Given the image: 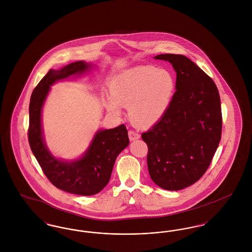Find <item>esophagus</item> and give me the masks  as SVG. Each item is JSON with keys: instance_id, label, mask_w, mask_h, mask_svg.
<instances>
[{"instance_id": "34e87169", "label": "esophagus", "mask_w": 252, "mask_h": 252, "mask_svg": "<svg viewBox=\"0 0 252 252\" xmlns=\"http://www.w3.org/2000/svg\"><path fill=\"white\" fill-rule=\"evenodd\" d=\"M128 137H129L130 141H135V140L140 139L141 135L138 132L134 131V130H129L128 131Z\"/></svg>"}]
</instances>
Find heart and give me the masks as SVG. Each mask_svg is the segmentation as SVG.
Listing matches in <instances>:
<instances>
[{
    "mask_svg": "<svg viewBox=\"0 0 252 252\" xmlns=\"http://www.w3.org/2000/svg\"><path fill=\"white\" fill-rule=\"evenodd\" d=\"M176 91L173 72L155 66H139L115 75L109 83L105 103L109 112L120 115L122 107L128 108L135 123L151 126L166 113Z\"/></svg>",
    "mask_w": 252,
    "mask_h": 252,
    "instance_id": "1",
    "label": "heart"
}]
</instances>
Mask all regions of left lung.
<instances>
[{
    "instance_id": "1",
    "label": "left lung",
    "mask_w": 252,
    "mask_h": 252,
    "mask_svg": "<svg viewBox=\"0 0 252 252\" xmlns=\"http://www.w3.org/2000/svg\"><path fill=\"white\" fill-rule=\"evenodd\" d=\"M177 72L176 93L166 113L142 139L148 146L151 180L162 189L178 191L199 180L221 139L220 96L214 80L185 56L165 54Z\"/></svg>"
}]
</instances>
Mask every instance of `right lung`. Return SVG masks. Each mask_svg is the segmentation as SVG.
I'll return each mask as SVG.
<instances>
[{"instance_id":"add662e5","label":"right lung","mask_w":252,"mask_h":252,"mask_svg":"<svg viewBox=\"0 0 252 252\" xmlns=\"http://www.w3.org/2000/svg\"><path fill=\"white\" fill-rule=\"evenodd\" d=\"M91 66L85 61H76L58 71L50 70L34 89L29 104L28 141L38 164L57 188L80 195L98 193L108 184L116 158L129 144L127 129L121 125L97 131L84 155L68 161L49 152L43 140L41 110L52 85L72 74H81Z\"/></svg>"}]
</instances>
